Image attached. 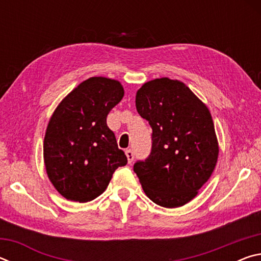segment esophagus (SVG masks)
<instances>
[{
    "label": "esophagus",
    "mask_w": 261,
    "mask_h": 261,
    "mask_svg": "<svg viewBox=\"0 0 261 261\" xmlns=\"http://www.w3.org/2000/svg\"><path fill=\"white\" fill-rule=\"evenodd\" d=\"M125 155H126V158H127V162L131 163L132 161H134L135 153H134V151H132V149H126V151H125Z\"/></svg>",
    "instance_id": "34e87169"
}]
</instances>
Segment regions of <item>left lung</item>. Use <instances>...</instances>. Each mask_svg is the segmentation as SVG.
Listing matches in <instances>:
<instances>
[{"mask_svg": "<svg viewBox=\"0 0 261 261\" xmlns=\"http://www.w3.org/2000/svg\"><path fill=\"white\" fill-rule=\"evenodd\" d=\"M136 108L153 130L151 154L134 166L145 194L167 208L188 204L218 162L210 109L184 83L167 77L145 83Z\"/></svg>", "mask_w": 261, "mask_h": 261, "instance_id": "left-lung-1", "label": "left lung"}]
</instances>
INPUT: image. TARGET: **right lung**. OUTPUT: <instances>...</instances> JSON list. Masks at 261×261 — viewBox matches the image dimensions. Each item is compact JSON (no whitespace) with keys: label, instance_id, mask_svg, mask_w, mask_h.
<instances>
[{"label":"right lung","instance_id":"obj_1","mask_svg":"<svg viewBox=\"0 0 261 261\" xmlns=\"http://www.w3.org/2000/svg\"><path fill=\"white\" fill-rule=\"evenodd\" d=\"M123 96L118 81L91 77L53 113L43 140V161L48 178L65 199H95L107 189L114 171L127 163L107 126V115Z\"/></svg>","mask_w":261,"mask_h":261}]
</instances>
